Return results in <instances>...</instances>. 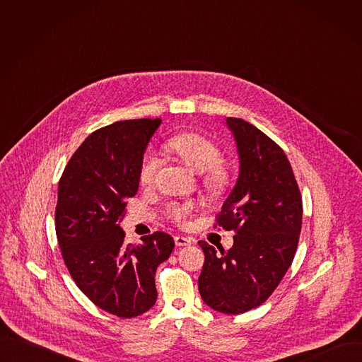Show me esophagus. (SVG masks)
Returning a JSON list of instances; mask_svg holds the SVG:
<instances>
[{"mask_svg": "<svg viewBox=\"0 0 362 362\" xmlns=\"http://www.w3.org/2000/svg\"><path fill=\"white\" fill-rule=\"evenodd\" d=\"M175 243L176 246H186V245H190L192 240L185 236H175Z\"/></svg>", "mask_w": 362, "mask_h": 362, "instance_id": "esophagus-1", "label": "esophagus"}]
</instances>
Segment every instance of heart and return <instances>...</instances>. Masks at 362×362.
I'll return each mask as SVG.
<instances>
[{"label":"heart","mask_w":362,"mask_h":362,"mask_svg":"<svg viewBox=\"0 0 362 362\" xmlns=\"http://www.w3.org/2000/svg\"><path fill=\"white\" fill-rule=\"evenodd\" d=\"M166 148L177 156L185 165L202 173V185L212 194L223 193L230 185V170L222 163V150L211 139L197 133H180L166 141ZM162 159L154 150H147L140 162L139 180L143 186H150L156 177ZM196 209L193 202H169L165 215L175 223H183Z\"/></svg>","instance_id":"1"}]
</instances>
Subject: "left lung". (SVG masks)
<instances>
[{
	"mask_svg": "<svg viewBox=\"0 0 362 362\" xmlns=\"http://www.w3.org/2000/svg\"><path fill=\"white\" fill-rule=\"evenodd\" d=\"M239 153L238 182L216 216L215 228L233 230V246L216 252L199 245L203 302L238 315L262 305L289 269L302 226V199L284 150L253 124L228 117Z\"/></svg>",
	"mask_w": 362,
	"mask_h": 362,
	"instance_id": "obj_1",
	"label": "left lung"
}]
</instances>
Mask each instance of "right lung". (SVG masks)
I'll return each instance as SVG.
<instances>
[{
  "label": "right lung",
  "mask_w": 362,
  "mask_h": 362,
  "mask_svg": "<svg viewBox=\"0 0 362 362\" xmlns=\"http://www.w3.org/2000/svg\"><path fill=\"white\" fill-rule=\"evenodd\" d=\"M160 119L116 122L93 132L59 182L56 233L80 291L120 318L144 314L158 299L154 275L175 240L165 232L127 243L119 222L139 189V168Z\"/></svg>",
  "instance_id": "right-lung-1"
}]
</instances>
